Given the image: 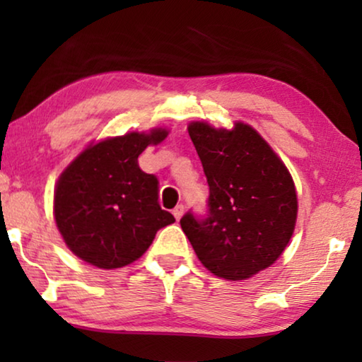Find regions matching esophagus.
Returning <instances> with one entry per match:
<instances>
[{
  "mask_svg": "<svg viewBox=\"0 0 362 362\" xmlns=\"http://www.w3.org/2000/svg\"><path fill=\"white\" fill-rule=\"evenodd\" d=\"M173 214H175V217H176V221H180L181 217H182V214H185V206L182 204H180V206H176L175 209H173Z\"/></svg>",
  "mask_w": 362,
  "mask_h": 362,
  "instance_id": "esophagus-1",
  "label": "esophagus"
}]
</instances>
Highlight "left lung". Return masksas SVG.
Instances as JSON below:
<instances>
[{
  "label": "left lung",
  "mask_w": 362,
  "mask_h": 362,
  "mask_svg": "<svg viewBox=\"0 0 362 362\" xmlns=\"http://www.w3.org/2000/svg\"><path fill=\"white\" fill-rule=\"evenodd\" d=\"M209 185L207 214L186 212L181 229L197 259L226 280L270 267L293 234L298 201L284 161L250 125L187 127Z\"/></svg>",
  "instance_id": "left-lung-1"
}]
</instances>
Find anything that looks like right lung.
Instances as JSON below:
<instances>
[{
  "label": "right lung",
  "instance_id": "add662e5",
  "mask_svg": "<svg viewBox=\"0 0 362 362\" xmlns=\"http://www.w3.org/2000/svg\"><path fill=\"white\" fill-rule=\"evenodd\" d=\"M165 128L107 138L83 150L59 177L54 217L69 249L98 269H120L145 254L156 232L175 222L158 202V177L138 166Z\"/></svg>",
  "mask_w": 362,
  "mask_h": 362
}]
</instances>
